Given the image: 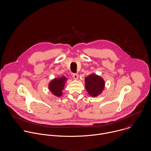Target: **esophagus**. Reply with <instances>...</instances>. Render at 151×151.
I'll use <instances>...</instances> for the list:
<instances>
[{
    "mask_svg": "<svg viewBox=\"0 0 151 151\" xmlns=\"http://www.w3.org/2000/svg\"><path fill=\"white\" fill-rule=\"evenodd\" d=\"M72 76H73V77L74 79H76V80H77V79L78 78V75L77 74H76V73H73Z\"/></svg>",
    "mask_w": 151,
    "mask_h": 151,
    "instance_id": "1",
    "label": "esophagus"
}]
</instances>
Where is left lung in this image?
<instances>
[{"instance_id":"left-lung-1","label":"left lung","mask_w":151,"mask_h":151,"mask_svg":"<svg viewBox=\"0 0 151 151\" xmlns=\"http://www.w3.org/2000/svg\"><path fill=\"white\" fill-rule=\"evenodd\" d=\"M85 82L86 91L93 97L98 96L104 89V81L101 77L95 74L88 76L85 80Z\"/></svg>"}]
</instances>
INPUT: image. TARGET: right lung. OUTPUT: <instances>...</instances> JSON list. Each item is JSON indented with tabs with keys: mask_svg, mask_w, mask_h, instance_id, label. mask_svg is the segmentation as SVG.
Listing matches in <instances>:
<instances>
[{
	"mask_svg": "<svg viewBox=\"0 0 151 151\" xmlns=\"http://www.w3.org/2000/svg\"><path fill=\"white\" fill-rule=\"evenodd\" d=\"M65 81L66 78L65 77L54 79L49 85V90L56 96H60L62 95V90L65 86Z\"/></svg>",
	"mask_w": 151,
	"mask_h": 151,
	"instance_id": "obj_1",
	"label": "right lung"
}]
</instances>
